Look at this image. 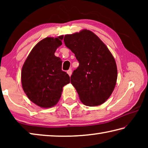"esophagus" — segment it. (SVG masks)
Returning <instances> with one entry per match:
<instances>
[{
	"label": "esophagus",
	"mask_w": 148,
	"mask_h": 148,
	"mask_svg": "<svg viewBox=\"0 0 148 148\" xmlns=\"http://www.w3.org/2000/svg\"><path fill=\"white\" fill-rule=\"evenodd\" d=\"M67 73H68V74L69 75V76H71V75H72V70L71 69H69V71H67Z\"/></svg>",
	"instance_id": "34e87169"
}]
</instances>
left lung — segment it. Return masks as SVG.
Here are the masks:
<instances>
[{"mask_svg":"<svg viewBox=\"0 0 148 148\" xmlns=\"http://www.w3.org/2000/svg\"><path fill=\"white\" fill-rule=\"evenodd\" d=\"M64 42L79 63L71 79L80 101L89 106L103 104L117 82V65L111 52L96 34L87 29L66 34Z\"/></svg>","mask_w":148,"mask_h":148,"instance_id":"obj_1","label":"left lung"}]
</instances>
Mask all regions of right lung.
<instances>
[{"instance_id": "1", "label": "right lung", "mask_w": 148, "mask_h": 148, "mask_svg": "<svg viewBox=\"0 0 148 148\" xmlns=\"http://www.w3.org/2000/svg\"><path fill=\"white\" fill-rule=\"evenodd\" d=\"M63 36L47 37L35 46L25 61L21 84L31 101L42 108L54 106L61 98L62 87L70 77L62 71V61L54 53L62 45Z\"/></svg>"}]
</instances>
